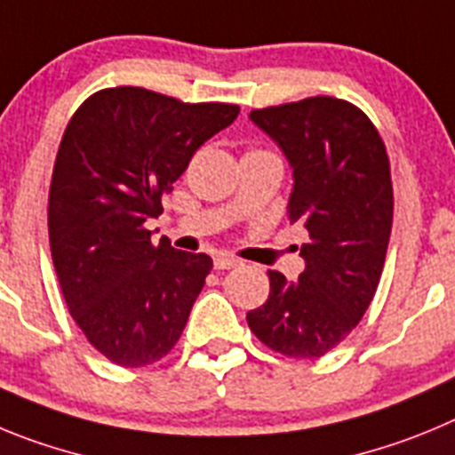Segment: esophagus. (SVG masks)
I'll return each mask as SVG.
<instances>
[{
	"instance_id": "1",
	"label": "esophagus",
	"mask_w": 455,
	"mask_h": 455,
	"mask_svg": "<svg viewBox=\"0 0 455 455\" xmlns=\"http://www.w3.org/2000/svg\"><path fill=\"white\" fill-rule=\"evenodd\" d=\"M243 265V260H237V258L233 256H227V253H220V256H215V269H220V272H224V269H235Z\"/></svg>"
}]
</instances>
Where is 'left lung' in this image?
<instances>
[{
    "label": "left lung",
    "mask_w": 455,
    "mask_h": 455,
    "mask_svg": "<svg viewBox=\"0 0 455 455\" xmlns=\"http://www.w3.org/2000/svg\"><path fill=\"white\" fill-rule=\"evenodd\" d=\"M253 122L292 165L288 218L308 231L306 269L288 281L269 269V297L247 324L288 358H319L370 308L392 231L390 158L370 117L338 97L253 108Z\"/></svg>",
    "instance_id": "obj_1"
}]
</instances>
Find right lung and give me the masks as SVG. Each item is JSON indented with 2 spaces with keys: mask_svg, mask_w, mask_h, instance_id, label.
Instances as JSON below:
<instances>
[{
  "mask_svg": "<svg viewBox=\"0 0 455 455\" xmlns=\"http://www.w3.org/2000/svg\"><path fill=\"white\" fill-rule=\"evenodd\" d=\"M237 104H186L136 85L90 95L68 122L49 186V247L69 315L122 367L165 358L181 338L212 260L151 243L145 227L192 154Z\"/></svg>",
  "mask_w": 455,
  "mask_h": 455,
  "instance_id": "right-lung-1",
  "label": "right lung"
}]
</instances>
